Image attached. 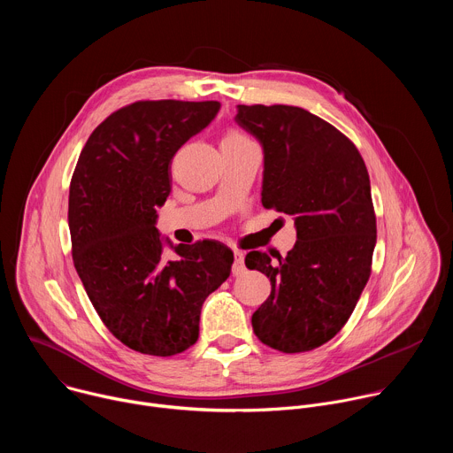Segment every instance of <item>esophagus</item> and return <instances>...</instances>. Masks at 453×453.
I'll return each instance as SVG.
<instances>
[{"label":"esophagus","mask_w":453,"mask_h":453,"mask_svg":"<svg viewBox=\"0 0 453 453\" xmlns=\"http://www.w3.org/2000/svg\"><path fill=\"white\" fill-rule=\"evenodd\" d=\"M243 252H240V250H234V262H233V274L234 276H240V274H243L245 273V264H243Z\"/></svg>","instance_id":"34e87169"}]
</instances>
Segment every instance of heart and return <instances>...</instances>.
I'll return each mask as SVG.
<instances>
[{"label":"heart","mask_w":453,"mask_h":453,"mask_svg":"<svg viewBox=\"0 0 453 453\" xmlns=\"http://www.w3.org/2000/svg\"><path fill=\"white\" fill-rule=\"evenodd\" d=\"M240 138H243V136L238 134V133H231V134L227 136V140H240Z\"/></svg>","instance_id":"heart-1"}]
</instances>
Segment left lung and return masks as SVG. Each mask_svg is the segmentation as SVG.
I'll return each mask as SVG.
<instances>
[{
	"label": "left lung",
	"instance_id": "1",
	"mask_svg": "<svg viewBox=\"0 0 453 453\" xmlns=\"http://www.w3.org/2000/svg\"><path fill=\"white\" fill-rule=\"evenodd\" d=\"M234 121L262 145L264 208L290 215L297 233L287 257L245 256L247 269L273 287L252 313V330L273 349L310 351L342 330L369 280L376 245L369 173L342 133L301 107L236 105Z\"/></svg>",
	"mask_w": 453,
	"mask_h": 453
}]
</instances>
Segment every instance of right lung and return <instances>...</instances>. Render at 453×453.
I'll return each instance as SVG.
<instances>
[{"instance_id":"right-lung-1","label":"right lung","mask_w":453,"mask_h":453,"mask_svg":"<svg viewBox=\"0 0 453 453\" xmlns=\"http://www.w3.org/2000/svg\"><path fill=\"white\" fill-rule=\"evenodd\" d=\"M219 111V102L127 105L95 128L72 177L77 274L107 330L145 355L170 357L196 344L203 303L231 273L233 250L224 243H172L156 227L175 152ZM165 248L178 257L168 261Z\"/></svg>"}]
</instances>
